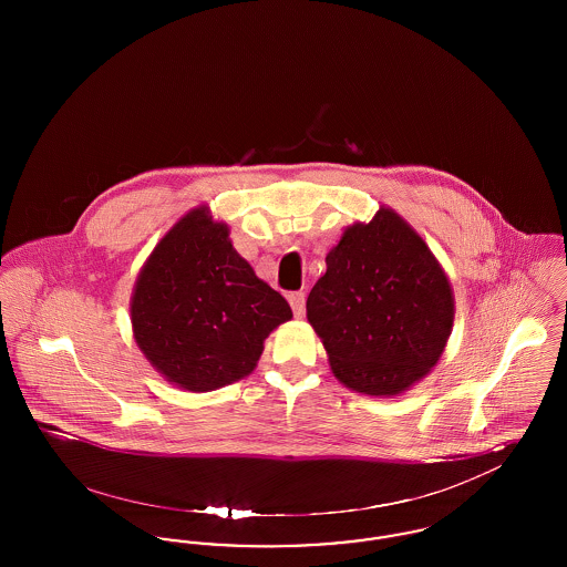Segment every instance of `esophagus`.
Segmentation results:
<instances>
[{
	"instance_id": "34e87169",
	"label": "esophagus",
	"mask_w": 567,
	"mask_h": 567,
	"mask_svg": "<svg viewBox=\"0 0 567 567\" xmlns=\"http://www.w3.org/2000/svg\"><path fill=\"white\" fill-rule=\"evenodd\" d=\"M289 303H291V308H293V315L301 317V315H303V308H306V296H303L301 291H296V293L289 296Z\"/></svg>"
}]
</instances>
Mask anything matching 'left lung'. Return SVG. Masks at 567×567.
<instances>
[{"label": "left lung", "instance_id": "obj_1", "mask_svg": "<svg viewBox=\"0 0 567 567\" xmlns=\"http://www.w3.org/2000/svg\"><path fill=\"white\" fill-rule=\"evenodd\" d=\"M306 301L333 377L351 391L393 398L427 377L455 321L451 280L395 210L352 223Z\"/></svg>", "mask_w": 567, "mask_h": 567}]
</instances>
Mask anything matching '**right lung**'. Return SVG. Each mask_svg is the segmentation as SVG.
Masks as SVG:
<instances>
[{"label":"right lung","instance_id":"1","mask_svg":"<svg viewBox=\"0 0 567 567\" xmlns=\"http://www.w3.org/2000/svg\"><path fill=\"white\" fill-rule=\"evenodd\" d=\"M130 312L137 349L190 393L252 374L266 338L293 319L287 299L257 278L208 206L181 216L153 248Z\"/></svg>","mask_w":567,"mask_h":567}]
</instances>
